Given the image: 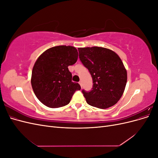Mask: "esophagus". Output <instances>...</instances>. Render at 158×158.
Wrapping results in <instances>:
<instances>
[{
  "instance_id": "obj_1",
  "label": "esophagus",
  "mask_w": 158,
  "mask_h": 158,
  "mask_svg": "<svg viewBox=\"0 0 158 158\" xmlns=\"http://www.w3.org/2000/svg\"><path fill=\"white\" fill-rule=\"evenodd\" d=\"M79 84H80V86H81V87H82V82H81V81H80V82H79Z\"/></svg>"
}]
</instances>
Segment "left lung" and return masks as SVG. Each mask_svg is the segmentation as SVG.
I'll return each mask as SVG.
<instances>
[{"label":"left lung","mask_w":158,"mask_h":158,"mask_svg":"<svg viewBox=\"0 0 158 158\" xmlns=\"http://www.w3.org/2000/svg\"><path fill=\"white\" fill-rule=\"evenodd\" d=\"M79 57L92 75L93 88L82 90L86 102L93 107L107 109L116 104L125 91L127 73L119 56L101 47L78 48Z\"/></svg>","instance_id":"1"}]
</instances>
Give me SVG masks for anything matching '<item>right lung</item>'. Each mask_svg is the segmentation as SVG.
<instances>
[{"label": "right lung", "instance_id": "1", "mask_svg": "<svg viewBox=\"0 0 158 158\" xmlns=\"http://www.w3.org/2000/svg\"><path fill=\"white\" fill-rule=\"evenodd\" d=\"M78 52L73 46L49 48L38 57L33 67L31 83L37 99L47 107L58 108L69 104L78 83L72 81L68 66L78 60Z\"/></svg>", "mask_w": 158, "mask_h": 158}]
</instances>
